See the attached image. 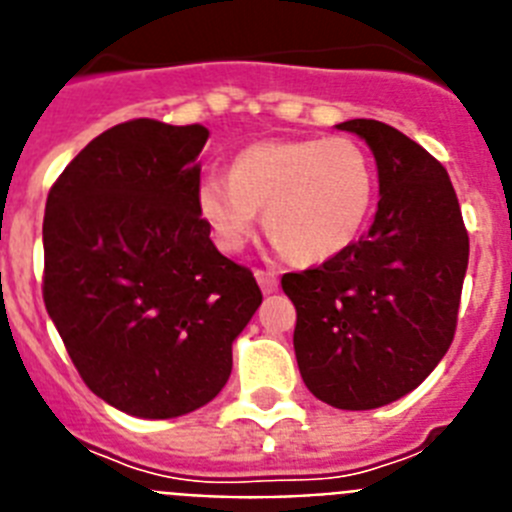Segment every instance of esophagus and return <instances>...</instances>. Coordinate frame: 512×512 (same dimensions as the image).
<instances>
[{
  "instance_id": "esophagus-1",
  "label": "esophagus",
  "mask_w": 512,
  "mask_h": 512,
  "mask_svg": "<svg viewBox=\"0 0 512 512\" xmlns=\"http://www.w3.org/2000/svg\"><path fill=\"white\" fill-rule=\"evenodd\" d=\"M255 278L260 283L262 293H273L278 291V275L273 270H255Z\"/></svg>"
}]
</instances>
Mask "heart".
Masks as SVG:
<instances>
[{
  "instance_id": "1",
  "label": "heart",
  "mask_w": 512,
  "mask_h": 512,
  "mask_svg": "<svg viewBox=\"0 0 512 512\" xmlns=\"http://www.w3.org/2000/svg\"><path fill=\"white\" fill-rule=\"evenodd\" d=\"M371 151L350 136L268 139L231 159L229 177L198 182V213L224 252L244 250L262 211L265 231L293 260L317 265L350 250L376 208Z\"/></svg>"
}]
</instances>
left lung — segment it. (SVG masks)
I'll use <instances>...</instances> for the list:
<instances>
[{
  "label": "left lung",
  "instance_id": "obj_1",
  "mask_svg": "<svg viewBox=\"0 0 512 512\" xmlns=\"http://www.w3.org/2000/svg\"><path fill=\"white\" fill-rule=\"evenodd\" d=\"M358 133L379 167L371 229L332 260L286 273L293 350L304 384L337 410H373L410 394L451 348L469 234L446 167L371 118Z\"/></svg>",
  "mask_w": 512,
  "mask_h": 512
}]
</instances>
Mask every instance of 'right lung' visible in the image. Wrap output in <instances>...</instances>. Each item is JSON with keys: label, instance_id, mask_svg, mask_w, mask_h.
I'll return each instance as SVG.
<instances>
[{"label": "right lung", "instance_id": "obj_1", "mask_svg": "<svg viewBox=\"0 0 512 512\" xmlns=\"http://www.w3.org/2000/svg\"><path fill=\"white\" fill-rule=\"evenodd\" d=\"M208 128L136 118L100 133L48 190L43 301L71 363L121 412L211 402L262 293L198 213Z\"/></svg>", "mask_w": 512, "mask_h": 512}]
</instances>
